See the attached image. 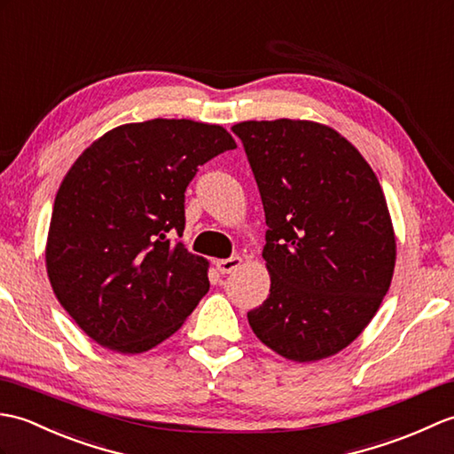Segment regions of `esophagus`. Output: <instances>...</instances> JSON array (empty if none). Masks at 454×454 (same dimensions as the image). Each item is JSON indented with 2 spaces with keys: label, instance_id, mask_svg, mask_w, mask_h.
<instances>
[{
  "label": "esophagus",
  "instance_id": "esophagus-1",
  "mask_svg": "<svg viewBox=\"0 0 454 454\" xmlns=\"http://www.w3.org/2000/svg\"><path fill=\"white\" fill-rule=\"evenodd\" d=\"M240 264H243V258L240 256H231V258H223V260H215V268L219 274H231V271H235Z\"/></svg>",
  "mask_w": 454,
  "mask_h": 454
}]
</instances>
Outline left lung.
Wrapping results in <instances>:
<instances>
[{
  "mask_svg": "<svg viewBox=\"0 0 454 454\" xmlns=\"http://www.w3.org/2000/svg\"><path fill=\"white\" fill-rule=\"evenodd\" d=\"M266 215L270 295L248 310L268 348L299 361L334 356L380 305L396 243L379 180L334 129L305 120L240 122Z\"/></svg>",
  "mask_w": 454,
  "mask_h": 454,
  "instance_id": "1",
  "label": "left lung"
}]
</instances>
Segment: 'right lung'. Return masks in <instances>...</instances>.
Wrapping results in <instances>:
<instances>
[{"label":"right lung","mask_w":454,"mask_h":454,"mask_svg":"<svg viewBox=\"0 0 454 454\" xmlns=\"http://www.w3.org/2000/svg\"><path fill=\"white\" fill-rule=\"evenodd\" d=\"M235 147L221 126L155 118L110 129L69 168L46 268L58 301L97 344L142 354L207 294V262L170 235H183L198 167Z\"/></svg>","instance_id":"add662e5"}]
</instances>
